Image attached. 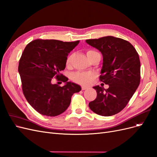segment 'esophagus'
Segmentation results:
<instances>
[{
    "instance_id": "1",
    "label": "esophagus",
    "mask_w": 157,
    "mask_h": 157,
    "mask_svg": "<svg viewBox=\"0 0 157 157\" xmlns=\"http://www.w3.org/2000/svg\"><path fill=\"white\" fill-rule=\"evenodd\" d=\"M89 89V87H85V86H83V87H82V90H87V89Z\"/></svg>"
}]
</instances>
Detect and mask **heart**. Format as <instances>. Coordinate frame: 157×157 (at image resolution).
<instances>
[{
	"label": "heart",
	"instance_id": "1",
	"mask_svg": "<svg viewBox=\"0 0 157 157\" xmlns=\"http://www.w3.org/2000/svg\"><path fill=\"white\" fill-rule=\"evenodd\" d=\"M93 51H89L87 53V55ZM72 55H70L67 59V65L69 66L71 64L72 59ZM96 74L93 72H76L72 74V79L75 82L79 83L83 85H88L92 83L93 79L95 78Z\"/></svg>",
	"mask_w": 157,
	"mask_h": 157
}]
</instances>
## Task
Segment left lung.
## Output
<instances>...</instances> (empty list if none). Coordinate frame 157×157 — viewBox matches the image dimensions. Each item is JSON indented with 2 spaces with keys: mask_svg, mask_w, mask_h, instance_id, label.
Here are the masks:
<instances>
[{
  "mask_svg": "<svg viewBox=\"0 0 157 157\" xmlns=\"http://www.w3.org/2000/svg\"><path fill=\"white\" fill-rule=\"evenodd\" d=\"M103 57L100 79L109 88L97 85L94 100L89 106L102 116L117 114L127 105L140 82V61L133 45L126 40L112 36L86 40Z\"/></svg>",
  "mask_w": 157,
  "mask_h": 157,
  "instance_id": "left-lung-1",
  "label": "left lung"
}]
</instances>
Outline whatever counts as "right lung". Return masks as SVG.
I'll return each mask as SVG.
<instances>
[{
	"label": "right lung",
	"mask_w": 157,
	"mask_h": 157,
	"mask_svg": "<svg viewBox=\"0 0 157 157\" xmlns=\"http://www.w3.org/2000/svg\"><path fill=\"white\" fill-rule=\"evenodd\" d=\"M79 40L67 42L57 40H35L27 45L19 60L18 72L27 102L39 113L55 117L65 112L72 96L82 88L60 74L68 53ZM54 77L65 84L51 83Z\"/></svg>",
	"instance_id": "right-lung-1"
}]
</instances>
